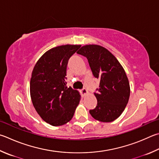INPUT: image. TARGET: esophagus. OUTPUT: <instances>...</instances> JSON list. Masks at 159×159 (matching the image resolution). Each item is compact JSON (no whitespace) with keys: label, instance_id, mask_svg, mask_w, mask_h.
Wrapping results in <instances>:
<instances>
[{"label":"esophagus","instance_id":"1","mask_svg":"<svg viewBox=\"0 0 159 159\" xmlns=\"http://www.w3.org/2000/svg\"><path fill=\"white\" fill-rule=\"evenodd\" d=\"M80 92H81L82 96H85V95L88 94V90L85 88H83L81 90H80Z\"/></svg>","mask_w":159,"mask_h":159}]
</instances>
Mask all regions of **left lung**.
Returning a JSON list of instances; mask_svg holds the SVG:
<instances>
[{
    "label": "left lung",
    "instance_id": "8db88e82",
    "mask_svg": "<svg viewBox=\"0 0 159 159\" xmlns=\"http://www.w3.org/2000/svg\"><path fill=\"white\" fill-rule=\"evenodd\" d=\"M77 53L88 59L92 74L100 80L94 93L97 105L89 110V113L100 122H112L122 113L130 96L129 80L122 66L111 52L99 45L83 46Z\"/></svg>",
    "mask_w": 159,
    "mask_h": 159
}]
</instances>
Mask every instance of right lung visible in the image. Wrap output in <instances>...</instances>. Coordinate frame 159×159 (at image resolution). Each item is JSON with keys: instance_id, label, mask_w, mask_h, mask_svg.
<instances>
[{"instance_id": "obj_1", "label": "right lung", "mask_w": 159, "mask_h": 159, "mask_svg": "<svg viewBox=\"0 0 159 159\" xmlns=\"http://www.w3.org/2000/svg\"><path fill=\"white\" fill-rule=\"evenodd\" d=\"M80 47L67 44L51 48L40 57L32 72V102L42 120L52 126L70 122L79 103V92L66 86V76L69 60Z\"/></svg>"}]
</instances>
